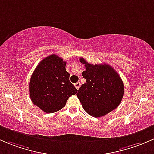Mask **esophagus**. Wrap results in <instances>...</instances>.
Masks as SVG:
<instances>
[{"mask_svg":"<svg viewBox=\"0 0 154 154\" xmlns=\"http://www.w3.org/2000/svg\"><path fill=\"white\" fill-rule=\"evenodd\" d=\"M74 86L76 87V88H77V89H79V88L80 87V83L77 82V83H76L75 84H74Z\"/></svg>","mask_w":154,"mask_h":154,"instance_id":"esophagus-1","label":"esophagus"}]
</instances>
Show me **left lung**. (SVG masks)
I'll list each match as a JSON object with an SVG mask.
<instances>
[{"label":"left lung","mask_w":154,"mask_h":154,"mask_svg":"<svg viewBox=\"0 0 154 154\" xmlns=\"http://www.w3.org/2000/svg\"><path fill=\"white\" fill-rule=\"evenodd\" d=\"M86 70L82 75L86 82L77 96L85 111L95 118L102 117L117 108L123 98L125 88L120 76L107 64L92 65L80 58Z\"/></svg>","instance_id":"8db88e82"}]
</instances>
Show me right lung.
I'll list each match as a JSON object with an SVG mask.
<instances>
[{
	"instance_id": "right-lung-1",
	"label": "right lung",
	"mask_w": 154,
	"mask_h": 154,
	"mask_svg": "<svg viewBox=\"0 0 154 154\" xmlns=\"http://www.w3.org/2000/svg\"><path fill=\"white\" fill-rule=\"evenodd\" d=\"M66 66L63 59L52 54L38 63L31 76L29 97L33 104L45 112L59 111L66 106L69 97L77 94Z\"/></svg>"
}]
</instances>
